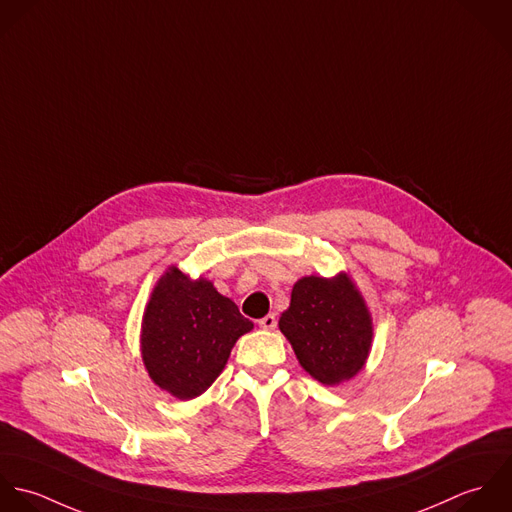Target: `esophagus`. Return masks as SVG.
Returning a JSON list of instances; mask_svg holds the SVG:
<instances>
[{
  "instance_id": "obj_1",
  "label": "esophagus",
  "mask_w": 512,
  "mask_h": 512,
  "mask_svg": "<svg viewBox=\"0 0 512 512\" xmlns=\"http://www.w3.org/2000/svg\"><path fill=\"white\" fill-rule=\"evenodd\" d=\"M259 326L265 330H275L277 328V316L275 314H267L259 320Z\"/></svg>"
}]
</instances>
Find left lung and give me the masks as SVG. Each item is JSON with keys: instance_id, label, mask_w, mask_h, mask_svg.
<instances>
[{"instance_id": "left-lung-1", "label": "left lung", "mask_w": 512, "mask_h": 512, "mask_svg": "<svg viewBox=\"0 0 512 512\" xmlns=\"http://www.w3.org/2000/svg\"><path fill=\"white\" fill-rule=\"evenodd\" d=\"M279 328L305 372L324 386L352 380L366 366L374 340L370 308L344 271L301 277Z\"/></svg>"}]
</instances>
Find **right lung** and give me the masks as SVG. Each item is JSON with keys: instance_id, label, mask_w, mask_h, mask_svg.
<instances>
[{"instance_id": "obj_1", "label": "right lung", "mask_w": 512, "mask_h": 512, "mask_svg": "<svg viewBox=\"0 0 512 512\" xmlns=\"http://www.w3.org/2000/svg\"><path fill=\"white\" fill-rule=\"evenodd\" d=\"M251 330L253 322L209 279H192L170 265L142 314V362L160 390L182 402L194 400L217 380L235 342Z\"/></svg>"}]
</instances>
